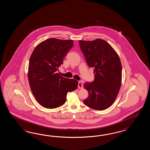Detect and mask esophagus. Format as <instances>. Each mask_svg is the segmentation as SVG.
Instances as JSON below:
<instances>
[{
    "mask_svg": "<svg viewBox=\"0 0 150 150\" xmlns=\"http://www.w3.org/2000/svg\"><path fill=\"white\" fill-rule=\"evenodd\" d=\"M78 88H83V85L81 81H78Z\"/></svg>",
    "mask_w": 150,
    "mask_h": 150,
    "instance_id": "esophagus-1",
    "label": "esophagus"
}]
</instances>
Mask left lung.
Segmentation results:
<instances>
[{"mask_svg": "<svg viewBox=\"0 0 150 150\" xmlns=\"http://www.w3.org/2000/svg\"><path fill=\"white\" fill-rule=\"evenodd\" d=\"M81 50L90 67L93 68L95 79L86 82L84 88L88 97L85 105L97 110L110 107L119 92L122 80V66L119 55L105 41H79Z\"/></svg>", "mask_w": 150, "mask_h": 150, "instance_id": "1", "label": "left lung"}]
</instances>
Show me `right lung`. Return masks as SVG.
<instances>
[{
    "mask_svg": "<svg viewBox=\"0 0 150 150\" xmlns=\"http://www.w3.org/2000/svg\"><path fill=\"white\" fill-rule=\"evenodd\" d=\"M73 46V40L50 38L39 44L31 55L29 83L33 95L43 107L53 109L62 106L65 103L67 93L78 87V81L57 73Z\"/></svg>",
    "mask_w": 150,
    "mask_h": 150,
    "instance_id": "add662e5",
    "label": "right lung"
}]
</instances>
